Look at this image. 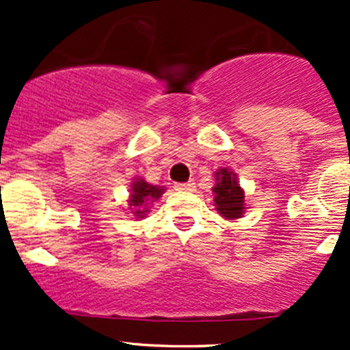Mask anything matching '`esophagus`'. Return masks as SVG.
<instances>
[{"label":"esophagus","mask_w":350,"mask_h":350,"mask_svg":"<svg viewBox=\"0 0 350 350\" xmlns=\"http://www.w3.org/2000/svg\"><path fill=\"white\" fill-rule=\"evenodd\" d=\"M178 191H193L195 189V183L193 181H188V183H176L174 186Z\"/></svg>","instance_id":"esophagus-1"}]
</instances>
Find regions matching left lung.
<instances>
[{"label": "left lung", "instance_id": "obj_1", "mask_svg": "<svg viewBox=\"0 0 350 350\" xmlns=\"http://www.w3.org/2000/svg\"><path fill=\"white\" fill-rule=\"evenodd\" d=\"M215 204L225 218H241L243 213V191L239 186L237 178L228 169L217 172V185L213 188Z\"/></svg>", "mask_w": 350, "mask_h": 350}]
</instances>
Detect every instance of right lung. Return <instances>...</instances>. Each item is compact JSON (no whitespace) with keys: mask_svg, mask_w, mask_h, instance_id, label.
Segmentation results:
<instances>
[{"mask_svg":"<svg viewBox=\"0 0 350 350\" xmlns=\"http://www.w3.org/2000/svg\"><path fill=\"white\" fill-rule=\"evenodd\" d=\"M164 193V189L159 188V186H152L147 185L144 179H139L132 185V195H130V206L132 210H135L133 213L137 215L139 218H142L146 215L147 210V201L157 200L159 196Z\"/></svg>","mask_w":350,"mask_h":350,"instance_id":"right-lung-1","label":"right lung"}]
</instances>
